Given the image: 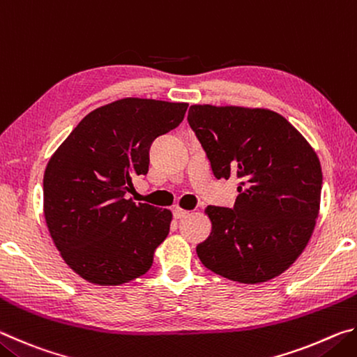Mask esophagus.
<instances>
[{"label":"esophagus","mask_w":357,"mask_h":357,"mask_svg":"<svg viewBox=\"0 0 357 357\" xmlns=\"http://www.w3.org/2000/svg\"><path fill=\"white\" fill-rule=\"evenodd\" d=\"M173 215H174V219H184V217H187L189 215V213H187V211H184V209H181V208H176V209H173Z\"/></svg>","instance_id":"obj_1"}]
</instances>
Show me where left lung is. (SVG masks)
<instances>
[{"mask_svg": "<svg viewBox=\"0 0 357 357\" xmlns=\"http://www.w3.org/2000/svg\"><path fill=\"white\" fill-rule=\"evenodd\" d=\"M215 179H239L233 208L208 206L213 231L197 245L209 271L261 283L305 249L321 198V165L298 130L264 108L192 105L187 114Z\"/></svg>", "mask_w": 357, "mask_h": 357, "instance_id": "1", "label": "left lung"}]
</instances>
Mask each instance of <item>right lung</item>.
I'll return each instance as SVG.
<instances>
[{"mask_svg": "<svg viewBox=\"0 0 357 357\" xmlns=\"http://www.w3.org/2000/svg\"><path fill=\"white\" fill-rule=\"evenodd\" d=\"M189 104L128 98L96 108L48 160L44 214L64 261L96 285L143 275L170 231L172 213L128 200L148 173L157 137L181 124Z\"/></svg>", "mask_w": 357, "mask_h": 357, "instance_id": "1", "label": "right lung"}]
</instances>
